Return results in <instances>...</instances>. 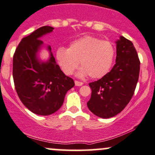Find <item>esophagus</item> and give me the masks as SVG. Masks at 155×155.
Segmentation results:
<instances>
[{
    "label": "esophagus",
    "instance_id": "34e87169",
    "mask_svg": "<svg viewBox=\"0 0 155 155\" xmlns=\"http://www.w3.org/2000/svg\"><path fill=\"white\" fill-rule=\"evenodd\" d=\"M75 84L76 86H82L83 84V82H79V81H75Z\"/></svg>",
    "mask_w": 155,
    "mask_h": 155
}]
</instances>
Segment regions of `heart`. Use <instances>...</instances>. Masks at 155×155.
I'll list each match as a JSON object with an SVG mask.
<instances>
[{"instance_id":"b5f03b06","label":"heart","mask_w":155,"mask_h":155,"mask_svg":"<svg viewBox=\"0 0 155 155\" xmlns=\"http://www.w3.org/2000/svg\"><path fill=\"white\" fill-rule=\"evenodd\" d=\"M56 57L61 71L68 76L74 73L79 62V76L88 75L92 79H100L113 64L115 48L108 41L86 35L71 42L68 49L58 48Z\"/></svg>"}]
</instances>
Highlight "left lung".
<instances>
[{"mask_svg":"<svg viewBox=\"0 0 155 155\" xmlns=\"http://www.w3.org/2000/svg\"><path fill=\"white\" fill-rule=\"evenodd\" d=\"M140 59L131 41L120 36L117 41L116 64L99 80L89 83L92 92L87 105L96 116L114 117L132 98L140 73Z\"/></svg>","mask_w":155,"mask_h":155,"instance_id":"obj_1","label":"left lung"}]
</instances>
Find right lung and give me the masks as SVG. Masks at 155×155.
Here are the masks:
<instances>
[{"label":"right lung","mask_w":155,"mask_h":155,"mask_svg":"<svg viewBox=\"0 0 155 155\" xmlns=\"http://www.w3.org/2000/svg\"><path fill=\"white\" fill-rule=\"evenodd\" d=\"M53 30L44 26L23 38L13 56L12 76L18 96L30 111L42 116L57 111L66 93L75 85L56 64L50 46L48 61H41L37 56L43 45L41 37Z\"/></svg>","instance_id":"add662e5"}]
</instances>
